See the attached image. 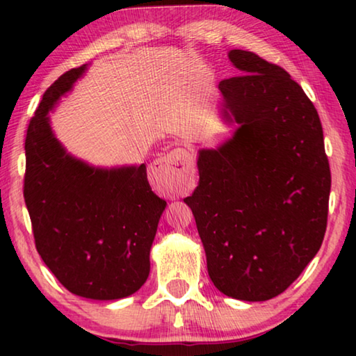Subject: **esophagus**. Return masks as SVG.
I'll use <instances>...</instances> for the list:
<instances>
[{
	"instance_id": "esophagus-1",
	"label": "esophagus",
	"mask_w": 356,
	"mask_h": 356,
	"mask_svg": "<svg viewBox=\"0 0 356 356\" xmlns=\"http://www.w3.org/2000/svg\"><path fill=\"white\" fill-rule=\"evenodd\" d=\"M152 172L155 176L170 180L174 190L184 191L190 188L195 176V163L188 150L184 147H176L171 152L156 159L152 163Z\"/></svg>"
}]
</instances>
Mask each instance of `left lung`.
Segmentation results:
<instances>
[{"label": "left lung", "instance_id": "1", "mask_svg": "<svg viewBox=\"0 0 356 356\" xmlns=\"http://www.w3.org/2000/svg\"><path fill=\"white\" fill-rule=\"evenodd\" d=\"M229 59L240 75L218 88L222 114L238 129L218 149L200 150V184L184 201L215 287L265 301L321 250L331 174L321 119L300 84L252 51L231 50Z\"/></svg>", "mask_w": 356, "mask_h": 356}]
</instances>
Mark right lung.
Returning a JSON list of instances; mask_svg holds the SVG:
<instances>
[{
    "label": "right lung",
    "mask_w": 356,
    "mask_h": 356,
    "mask_svg": "<svg viewBox=\"0 0 356 356\" xmlns=\"http://www.w3.org/2000/svg\"><path fill=\"white\" fill-rule=\"evenodd\" d=\"M86 65L47 89L29 120L23 196L38 252L69 292L118 300L146 282L149 254L166 201L150 188L146 165L100 170L65 154L48 113Z\"/></svg>",
    "instance_id": "obj_1"
}]
</instances>
